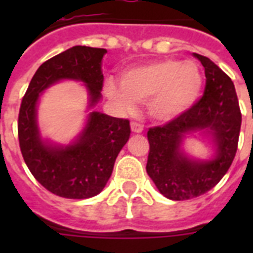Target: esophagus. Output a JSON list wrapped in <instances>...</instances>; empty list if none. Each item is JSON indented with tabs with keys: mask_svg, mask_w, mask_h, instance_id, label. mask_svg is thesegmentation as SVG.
Wrapping results in <instances>:
<instances>
[{
	"mask_svg": "<svg viewBox=\"0 0 253 253\" xmlns=\"http://www.w3.org/2000/svg\"><path fill=\"white\" fill-rule=\"evenodd\" d=\"M143 128H144V126H143L140 122H136V121H132V122H131V130H132V132L139 134V132H142Z\"/></svg>",
	"mask_w": 253,
	"mask_h": 253,
	"instance_id": "1",
	"label": "esophagus"
}]
</instances>
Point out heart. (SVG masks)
Instances as JSON below:
<instances>
[{
  "label": "heart",
  "mask_w": 253,
  "mask_h": 253,
  "mask_svg": "<svg viewBox=\"0 0 253 253\" xmlns=\"http://www.w3.org/2000/svg\"><path fill=\"white\" fill-rule=\"evenodd\" d=\"M202 89L200 68L190 61L164 59L127 69L121 85L107 81V95L125 109L132 102H148L155 118L172 121L196 103Z\"/></svg>",
  "instance_id": "heart-1"
}]
</instances>
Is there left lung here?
I'll return each mask as SVG.
<instances>
[{"label": "left lung", "mask_w": 253, "mask_h": 253, "mask_svg": "<svg viewBox=\"0 0 253 253\" xmlns=\"http://www.w3.org/2000/svg\"><path fill=\"white\" fill-rule=\"evenodd\" d=\"M202 63L206 84L202 97L180 117L148 128L147 173L163 196L173 201L200 197L215 186L231 167L238 150L242 113L231 79L209 57L194 53ZM209 128L218 150L210 162L196 163L179 152L189 130Z\"/></svg>", "instance_id": "obj_1"}]
</instances>
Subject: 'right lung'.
<instances>
[{"mask_svg": "<svg viewBox=\"0 0 253 253\" xmlns=\"http://www.w3.org/2000/svg\"><path fill=\"white\" fill-rule=\"evenodd\" d=\"M105 48L75 45L44 61L33 76L22 98L18 139L26 166L42 186L63 198L84 200L97 196L109 181L119 151L130 138V121L93 111L84 132L72 146L56 148L43 144L38 132L37 101L45 87L73 79L85 83L90 102L101 98Z\"/></svg>", "mask_w": 253, "mask_h": 253, "instance_id": "right-lung-1", "label": "right lung"}]
</instances>
